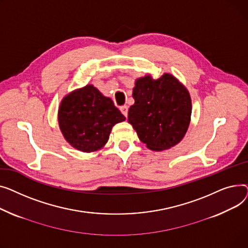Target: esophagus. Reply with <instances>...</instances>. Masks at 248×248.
I'll use <instances>...</instances> for the list:
<instances>
[{
    "label": "esophagus",
    "instance_id": "obj_1",
    "mask_svg": "<svg viewBox=\"0 0 248 248\" xmlns=\"http://www.w3.org/2000/svg\"><path fill=\"white\" fill-rule=\"evenodd\" d=\"M120 111L122 112V114L125 116V117H127V116H128V107L127 106L120 107Z\"/></svg>",
    "mask_w": 248,
    "mask_h": 248
}]
</instances>
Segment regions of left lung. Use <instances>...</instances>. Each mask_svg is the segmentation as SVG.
<instances>
[{
	"label": "left lung",
	"mask_w": 248,
	"mask_h": 248,
	"mask_svg": "<svg viewBox=\"0 0 248 248\" xmlns=\"http://www.w3.org/2000/svg\"><path fill=\"white\" fill-rule=\"evenodd\" d=\"M135 103L129 108L128 122L139 139L154 151L169 149L187 132L191 119V98L175 77L165 73L157 80L150 75L135 81Z\"/></svg>",
	"instance_id": "8db88e82"
}]
</instances>
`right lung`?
<instances>
[{
	"label": "right lung",
	"mask_w": 248,
	"mask_h": 248,
	"mask_svg": "<svg viewBox=\"0 0 248 248\" xmlns=\"http://www.w3.org/2000/svg\"><path fill=\"white\" fill-rule=\"evenodd\" d=\"M124 120V115L113 101L93 85L66 95L58 111L64 138L75 149L87 153L103 148L112 127Z\"/></svg>",
	"instance_id": "add662e5"
}]
</instances>
